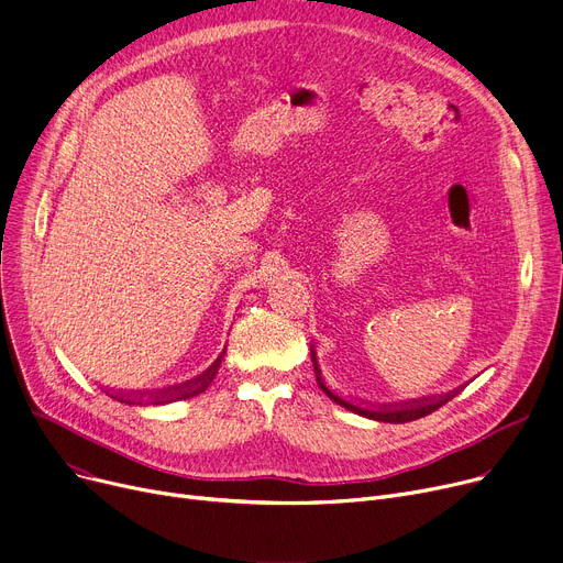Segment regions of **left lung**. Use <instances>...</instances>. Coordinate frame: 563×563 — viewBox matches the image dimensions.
I'll use <instances>...</instances> for the list:
<instances>
[{"label": "left lung", "mask_w": 563, "mask_h": 563, "mask_svg": "<svg viewBox=\"0 0 563 563\" xmlns=\"http://www.w3.org/2000/svg\"><path fill=\"white\" fill-rule=\"evenodd\" d=\"M310 355H312V364H314V373H317V383L323 389V394L334 400L336 405H342L355 415L364 417V419H373V421H383V423H407L415 421L421 417L432 415L434 409H439L441 405H445L451 398H455L464 387H457L448 394H437V396H423V398H411V400H400V402H389V405H373V402H362V400H351L346 396H340L336 391H332L325 380L323 373L319 368V360H317V351L314 346H310Z\"/></svg>", "instance_id": "8db88e82"}]
</instances>
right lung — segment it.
Here are the masks:
<instances>
[{
    "instance_id": "1",
    "label": "right lung",
    "mask_w": 563,
    "mask_h": 563,
    "mask_svg": "<svg viewBox=\"0 0 563 563\" xmlns=\"http://www.w3.org/2000/svg\"><path fill=\"white\" fill-rule=\"evenodd\" d=\"M223 353H227V349H223ZM223 353L201 373V376L192 378V380H185L180 385H172V387H163V389H146V391H115V389H103L110 398H118L120 402H129V405H167V402H174V400H185V398H192V396H199L203 394L212 378L217 376L219 371V364L223 360Z\"/></svg>"
}]
</instances>
